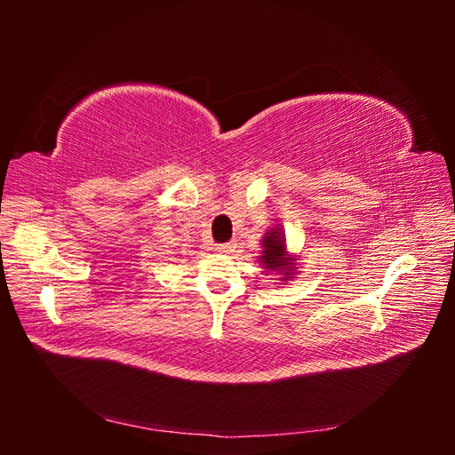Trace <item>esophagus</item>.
<instances>
[{
    "label": "esophagus",
    "instance_id": "34e87169",
    "mask_svg": "<svg viewBox=\"0 0 455 455\" xmlns=\"http://www.w3.org/2000/svg\"><path fill=\"white\" fill-rule=\"evenodd\" d=\"M233 249H235V244H233V243H224V244H218V246H216V251L222 252V254L233 252Z\"/></svg>",
    "mask_w": 455,
    "mask_h": 455
}]
</instances>
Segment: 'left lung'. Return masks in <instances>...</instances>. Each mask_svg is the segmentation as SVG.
<instances>
[{
	"label": "left lung",
	"instance_id": "1",
	"mask_svg": "<svg viewBox=\"0 0 455 455\" xmlns=\"http://www.w3.org/2000/svg\"><path fill=\"white\" fill-rule=\"evenodd\" d=\"M261 256L258 259L261 261V267L267 271H275L281 275V281L294 279L296 273V256H291L286 251V237L279 226L271 228L264 239H261Z\"/></svg>",
	"mask_w": 455,
	"mask_h": 455
}]
</instances>
